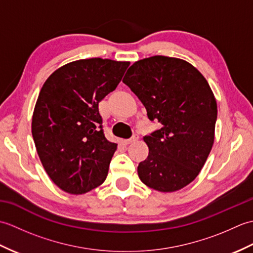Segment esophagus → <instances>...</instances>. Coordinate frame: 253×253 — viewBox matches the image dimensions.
Instances as JSON below:
<instances>
[{"instance_id":"obj_1","label":"esophagus","mask_w":253,"mask_h":253,"mask_svg":"<svg viewBox=\"0 0 253 253\" xmlns=\"http://www.w3.org/2000/svg\"><path fill=\"white\" fill-rule=\"evenodd\" d=\"M139 139V136L138 135H133L130 139H128V140H126L125 141V143L126 144H130V143H133V142H136L137 140Z\"/></svg>"}]
</instances>
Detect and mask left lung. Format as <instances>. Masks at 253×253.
<instances>
[{"mask_svg":"<svg viewBox=\"0 0 253 253\" xmlns=\"http://www.w3.org/2000/svg\"><path fill=\"white\" fill-rule=\"evenodd\" d=\"M161 128L143 137L148 158L138 176L154 190L171 192L200 173L214 142L215 98L207 79L180 58L155 55L136 62L123 79Z\"/></svg>","mask_w":253,"mask_h":253,"instance_id":"left-lung-1","label":"left lung"}]
</instances>
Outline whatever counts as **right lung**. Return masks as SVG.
I'll return each instance as SVG.
<instances>
[{
  "mask_svg": "<svg viewBox=\"0 0 253 253\" xmlns=\"http://www.w3.org/2000/svg\"><path fill=\"white\" fill-rule=\"evenodd\" d=\"M129 62L94 57L58 68L38 96L31 131L47 175L82 195L103 182L117 144L104 136L99 102L114 91Z\"/></svg>",
  "mask_w": 253,
  "mask_h": 253,
  "instance_id": "right-lung-1",
  "label": "right lung"
}]
</instances>
